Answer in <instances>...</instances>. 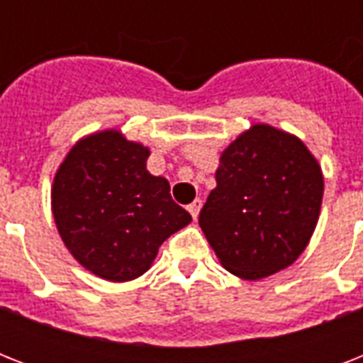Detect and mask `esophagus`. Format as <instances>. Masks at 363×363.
I'll list each match as a JSON object with an SVG mask.
<instances>
[{"instance_id":"obj_1","label":"esophagus","mask_w":363,"mask_h":363,"mask_svg":"<svg viewBox=\"0 0 363 363\" xmlns=\"http://www.w3.org/2000/svg\"><path fill=\"white\" fill-rule=\"evenodd\" d=\"M186 209H188V213L192 215L194 220H196V218H198V215H199V209H201V201H199V199H196V201H192V203L188 205Z\"/></svg>"}]
</instances>
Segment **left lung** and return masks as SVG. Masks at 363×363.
Returning <instances> with one entry per match:
<instances>
[{
  "label": "left lung",
  "instance_id": "left-lung-1",
  "mask_svg": "<svg viewBox=\"0 0 363 363\" xmlns=\"http://www.w3.org/2000/svg\"><path fill=\"white\" fill-rule=\"evenodd\" d=\"M324 179L298 137L256 124L222 152L199 226L230 273L258 281L292 265L320 215Z\"/></svg>",
  "mask_w": 363,
  "mask_h": 363
}]
</instances>
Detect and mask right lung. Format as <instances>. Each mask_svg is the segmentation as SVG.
I'll return each mask as SVG.
<instances>
[{
	"instance_id": "1",
	"label": "right lung",
	"mask_w": 363,
	"mask_h": 363,
	"mask_svg": "<svg viewBox=\"0 0 363 363\" xmlns=\"http://www.w3.org/2000/svg\"><path fill=\"white\" fill-rule=\"evenodd\" d=\"M148 148L116 130L77 143L52 184V215L73 258L94 275L131 281L160 245L192 216L171 199L169 182L147 171Z\"/></svg>"
}]
</instances>
